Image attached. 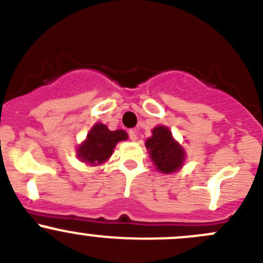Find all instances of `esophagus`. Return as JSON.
Returning <instances> with one entry per match:
<instances>
[{
    "mask_svg": "<svg viewBox=\"0 0 263 263\" xmlns=\"http://www.w3.org/2000/svg\"><path fill=\"white\" fill-rule=\"evenodd\" d=\"M128 136H129V140H132V141H136V140H137V131H136V129H129Z\"/></svg>",
    "mask_w": 263,
    "mask_h": 263,
    "instance_id": "obj_1",
    "label": "esophagus"
}]
</instances>
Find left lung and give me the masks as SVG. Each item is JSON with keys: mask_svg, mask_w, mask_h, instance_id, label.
Segmentation results:
<instances>
[{"mask_svg": "<svg viewBox=\"0 0 263 263\" xmlns=\"http://www.w3.org/2000/svg\"><path fill=\"white\" fill-rule=\"evenodd\" d=\"M146 147L156 168L163 173L178 171L184 161V150L174 141L171 131L164 126L153 129V136L146 140Z\"/></svg>", "mask_w": 263, "mask_h": 263, "instance_id": "obj_1", "label": "left lung"}]
</instances>
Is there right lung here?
<instances>
[{
	"label": "right lung",
	"instance_id": "1",
	"mask_svg": "<svg viewBox=\"0 0 263 263\" xmlns=\"http://www.w3.org/2000/svg\"><path fill=\"white\" fill-rule=\"evenodd\" d=\"M127 137L123 129L109 131L107 126L97 123L87 134L86 141L79 147V158L90 165L103 163L112 155L117 142L127 140Z\"/></svg>",
	"mask_w": 263,
	"mask_h": 263
}]
</instances>
